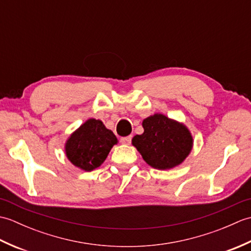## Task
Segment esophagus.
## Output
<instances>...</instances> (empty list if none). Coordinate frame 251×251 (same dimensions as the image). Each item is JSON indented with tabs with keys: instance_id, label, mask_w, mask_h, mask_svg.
Here are the masks:
<instances>
[{
	"instance_id": "1",
	"label": "esophagus",
	"mask_w": 251,
	"mask_h": 251,
	"mask_svg": "<svg viewBox=\"0 0 251 251\" xmlns=\"http://www.w3.org/2000/svg\"><path fill=\"white\" fill-rule=\"evenodd\" d=\"M131 139H132V137H131V136L122 137V138H121V142H122V143H124V145H129V143L131 142Z\"/></svg>"
}]
</instances>
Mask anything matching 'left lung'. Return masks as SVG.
<instances>
[{"instance_id":"1","label":"left lung","mask_w":251,"mask_h":251,"mask_svg":"<svg viewBox=\"0 0 251 251\" xmlns=\"http://www.w3.org/2000/svg\"><path fill=\"white\" fill-rule=\"evenodd\" d=\"M142 126L145 131L132 138V145L153 168H173L189 155L193 139L184 125L154 114L143 121Z\"/></svg>"}]
</instances>
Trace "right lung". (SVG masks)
<instances>
[{
  "label": "right lung",
  "mask_w": 251,
  "mask_h": 251,
  "mask_svg": "<svg viewBox=\"0 0 251 251\" xmlns=\"http://www.w3.org/2000/svg\"><path fill=\"white\" fill-rule=\"evenodd\" d=\"M117 142L115 135L99 120L90 119L73 132L66 145V153L76 167L90 172L102 164Z\"/></svg>",
  "instance_id": "1"
}]
</instances>
